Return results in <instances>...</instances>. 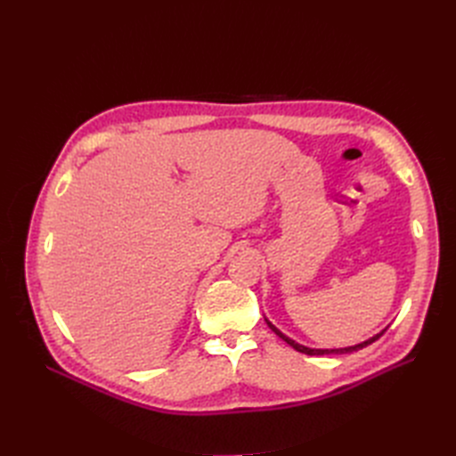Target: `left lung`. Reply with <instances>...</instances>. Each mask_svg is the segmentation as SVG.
<instances>
[{
	"mask_svg": "<svg viewBox=\"0 0 456 456\" xmlns=\"http://www.w3.org/2000/svg\"><path fill=\"white\" fill-rule=\"evenodd\" d=\"M265 322L268 323V327L273 330L275 335H278L281 340H285L289 346H293L297 352H300V354H306V355H330V354H352V352H357V350H362V348H365V346H369V344H372L375 340H379L382 335H384V330H380V333H377L375 337H370V338H367V340H363V342H360V344H355V346H346V348H308V346H302V344H298V342H295L293 338H289L287 335H283L281 330L275 327L272 322H268V317L265 315Z\"/></svg>",
	"mask_w": 456,
	"mask_h": 456,
	"instance_id": "left-lung-1",
	"label": "left lung"
}]
</instances>
